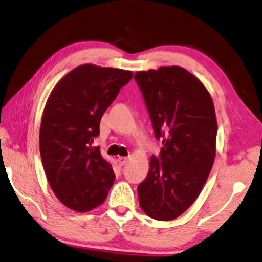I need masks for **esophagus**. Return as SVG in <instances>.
<instances>
[{
  "mask_svg": "<svg viewBox=\"0 0 262 262\" xmlns=\"http://www.w3.org/2000/svg\"><path fill=\"white\" fill-rule=\"evenodd\" d=\"M128 162V157L126 156H119L118 157V163L120 167H122V165H124Z\"/></svg>",
  "mask_w": 262,
  "mask_h": 262,
  "instance_id": "34e87169",
  "label": "esophagus"
}]
</instances>
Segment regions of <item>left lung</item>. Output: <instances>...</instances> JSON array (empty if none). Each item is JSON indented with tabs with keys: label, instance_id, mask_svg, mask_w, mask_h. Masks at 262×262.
I'll return each instance as SVG.
<instances>
[{
	"label": "left lung",
	"instance_id": "left-lung-1",
	"mask_svg": "<svg viewBox=\"0 0 262 262\" xmlns=\"http://www.w3.org/2000/svg\"><path fill=\"white\" fill-rule=\"evenodd\" d=\"M150 115L160 160L138 186L141 209L156 221L180 217L193 204L212 169L217 118L203 82L181 66H161L135 73Z\"/></svg>",
	"mask_w": 262,
	"mask_h": 262
}]
</instances>
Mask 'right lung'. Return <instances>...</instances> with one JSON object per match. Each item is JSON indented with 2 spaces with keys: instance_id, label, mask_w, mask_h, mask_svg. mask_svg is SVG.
I'll return each instance as SVG.
<instances>
[{
  "instance_id": "obj_1",
  "label": "right lung",
  "mask_w": 262,
  "mask_h": 262,
  "mask_svg": "<svg viewBox=\"0 0 262 262\" xmlns=\"http://www.w3.org/2000/svg\"><path fill=\"white\" fill-rule=\"evenodd\" d=\"M132 77V71L85 64L49 95L39 130L41 163L56 197L69 209H95L114 183L113 168L92 143L103 113Z\"/></svg>"
}]
</instances>
